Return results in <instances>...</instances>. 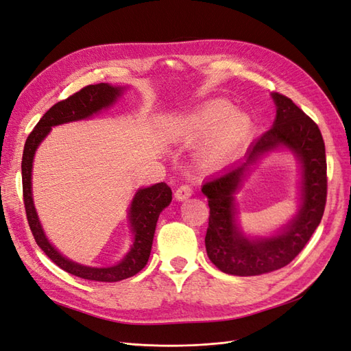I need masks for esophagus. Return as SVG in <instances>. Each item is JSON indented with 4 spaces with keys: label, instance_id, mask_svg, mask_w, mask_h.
Here are the masks:
<instances>
[{
    "label": "esophagus",
    "instance_id": "34e87169",
    "mask_svg": "<svg viewBox=\"0 0 351 351\" xmlns=\"http://www.w3.org/2000/svg\"><path fill=\"white\" fill-rule=\"evenodd\" d=\"M192 193H193L192 187H190L189 184H182L176 190V199L177 200H186V199L192 196Z\"/></svg>",
    "mask_w": 351,
    "mask_h": 351
}]
</instances>
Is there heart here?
Returning a JSON list of instances; mask_svg holds the SVG:
<instances>
[{
  "label": "heart",
  "mask_w": 351,
  "mask_h": 351,
  "mask_svg": "<svg viewBox=\"0 0 351 351\" xmlns=\"http://www.w3.org/2000/svg\"><path fill=\"white\" fill-rule=\"evenodd\" d=\"M252 119L241 111H234L226 101H210L196 111L187 121V136L190 139H209L204 147V158L217 162L234 151L250 136Z\"/></svg>",
  "instance_id": "obj_1"
}]
</instances>
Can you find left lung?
<instances>
[{
  "instance_id": "obj_1",
  "label": "left lung",
  "mask_w": 351,
  "mask_h": 351,
  "mask_svg": "<svg viewBox=\"0 0 351 351\" xmlns=\"http://www.w3.org/2000/svg\"><path fill=\"white\" fill-rule=\"evenodd\" d=\"M272 99L277 117L271 129L250 146L243 162L226 168L202 186L209 205L208 258L222 272L239 277L267 274L289 265L319 226L326 204V158L319 127L290 98L274 92ZM278 147H287L302 164L300 212L275 237L249 239L237 224L234 193L250 165Z\"/></svg>"
}]
</instances>
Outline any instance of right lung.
I'll return each instance as SVG.
<instances>
[{
	"instance_id": "obj_1",
	"label": "right lung",
	"mask_w": 351,
	"mask_h": 351,
	"mask_svg": "<svg viewBox=\"0 0 351 351\" xmlns=\"http://www.w3.org/2000/svg\"><path fill=\"white\" fill-rule=\"evenodd\" d=\"M123 93V88L111 86L108 83H98L84 86L79 92L73 93L64 101H60L42 115V119L35 125V129L27 136L22 159V182H23V200L26 217L32 234L35 237L38 246L45 252L47 256L57 267L66 272L76 275L83 280L115 282L130 278L145 268L149 259L156 221L162 209L169 205L173 199V192L165 183H158L151 187L137 190L129 209V221L133 232V244L129 253L114 267L93 268L84 267L67 259L48 241L44 230L39 222L36 209L32 197V165L34 156L40 142L45 139L54 125L70 121H79L89 119L93 114L104 108H108L117 98Z\"/></svg>"
}]
</instances>
